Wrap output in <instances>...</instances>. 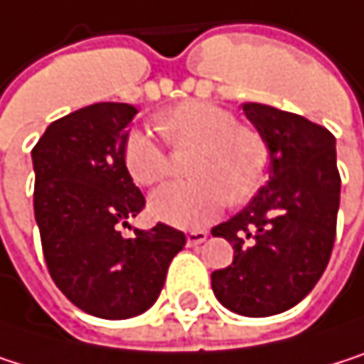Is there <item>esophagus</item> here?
Instances as JSON below:
<instances>
[{"label": "esophagus", "instance_id": "1", "mask_svg": "<svg viewBox=\"0 0 364 364\" xmlns=\"http://www.w3.org/2000/svg\"><path fill=\"white\" fill-rule=\"evenodd\" d=\"M209 239V232L207 230H190L188 232V245L190 247H196L200 243H205Z\"/></svg>", "mask_w": 364, "mask_h": 364}]
</instances>
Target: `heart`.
<instances>
[{"mask_svg":"<svg viewBox=\"0 0 364 364\" xmlns=\"http://www.w3.org/2000/svg\"><path fill=\"white\" fill-rule=\"evenodd\" d=\"M157 129L172 146H196L183 183L157 190L151 213L178 228L209 224L228 200L247 203L264 186L269 146L260 132L239 125L237 117L215 104L188 100L155 117ZM123 164L138 186H155L170 174V155L144 129H132L123 140Z\"/></svg>","mask_w":364,"mask_h":364,"instance_id":"heart-1","label":"heart"}]
</instances>
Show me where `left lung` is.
I'll return each instance as SVG.
<instances>
[{
	"label": "left lung",
	"instance_id": "8db88e82",
	"mask_svg": "<svg viewBox=\"0 0 364 364\" xmlns=\"http://www.w3.org/2000/svg\"><path fill=\"white\" fill-rule=\"evenodd\" d=\"M269 146V181L252 203L215 226L232 264L213 271L218 301L241 316L264 318L301 303L322 277L337 230L341 176L335 136L309 119L267 104H243Z\"/></svg>",
	"mask_w": 364,
	"mask_h": 364
}]
</instances>
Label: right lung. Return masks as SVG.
Returning a JSON list of instances; mask_svg holds the SVG:
<instances>
[{
  "label": "right lung",
  "instance_id": "1",
  "mask_svg": "<svg viewBox=\"0 0 364 364\" xmlns=\"http://www.w3.org/2000/svg\"><path fill=\"white\" fill-rule=\"evenodd\" d=\"M136 108L100 102L53 121L31 151L33 213L57 288L85 314L125 320L159 296L186 235L166 224L134 228L144 196L123 164Z\"/></svg>",
  "mask_w": 364,
  "mask_h": 364
}]
</instances>
